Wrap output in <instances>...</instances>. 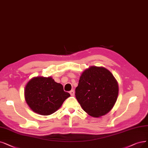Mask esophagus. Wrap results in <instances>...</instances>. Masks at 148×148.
<instances>
[{"label":"esophagus","mask_w":148,"mask_h":148,"mask_svg":"<svg viewBox=\"0 0 148 148\" xmlns=\"http://www.w3.org/2000/svg\"><path fill=\"white\" fill-rule=\"evenodd\" d=\"M69 93H70L71 96H74L75 95V92H74L73 90H72L71 91H70Z\"/></svg>","instance_id":"34e87169"}]
</instances>
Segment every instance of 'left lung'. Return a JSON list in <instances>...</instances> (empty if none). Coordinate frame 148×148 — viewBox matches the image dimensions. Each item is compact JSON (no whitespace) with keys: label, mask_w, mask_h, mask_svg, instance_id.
Segmentation results:
<instances>
[{"label":"left lung","mask_w":148,"mask_h":148,"mask_svg":"<svg viewBox=\"0 0 148 148\" xmlns=\"http://www.w3.org/2000/svg\"><path fill=\"white\" fill-rule=\"evenodd\" d=\"M119 85L114 75L103 67L91 66L81 74L75 97L81 108L93 117L107 114L114 107Z\"/></svg>","instance_id":"8db88e82"}]
</instances>
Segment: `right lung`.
Instances as JSON below:
<instances>
[{"mask_svg":"<svg viewBox=\"0 0 148 148\" xmlns=\"http://www.w3.org/2000/svg\"><path fill=\"white\" fill-rule=\"evenodd\" d=\"M25 99L31 109L42 115H49L60 108L70 95L51 77L37 76L27 84Z\"/></svg>","mask_w":148,"mask_h":148,"instance_id":"1","label":"right lung"}]
</instances>
